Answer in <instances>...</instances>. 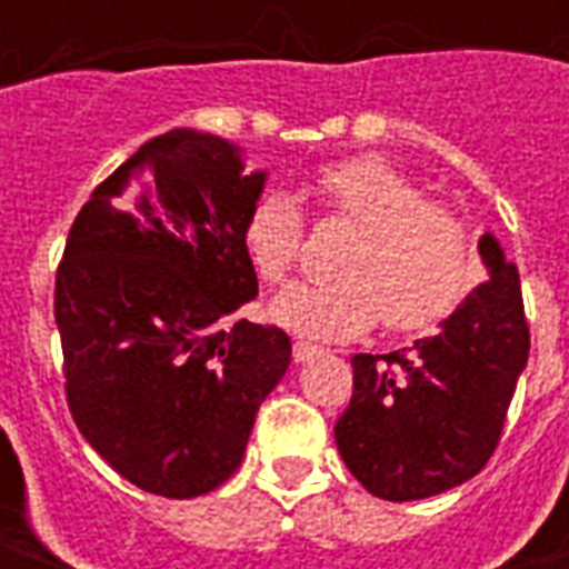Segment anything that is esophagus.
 I'll use <instances>...</instances> for the list:
<instances>
[{
  "label": "esophagus",
  "instance_id": "obj_1",
  "mask_svg": "<svg viewBox=\"0 0 569 569\" xmlns=\"http://www.w3.org/2000/svg\"><path fill=\"white\" fill-rule=\"evenodd\" d=\"M317 353H320V347L308 345V341H296V345H292V359H296V362H308V359H313Z\"/></svg>",
  "mask_w": 569,
  "mask_h": 569
}]
</instances>
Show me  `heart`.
<instances>
[{
    "label": "heart",
    "mask_w": 569,
    "mask_h": 569,
    "mask_svg": "<svg viewBox=\"0 0 569 569\" xmlns=\"http://www.w3.org/2000/svg\"><path fill=\"white\" fill-rule=\"evenodd\" d=\"M313 191L332 219L359 228L338 261L341 280L301 283L271 305L289 332L347 341L378 320L390 332H423L463 305L478 280L476 240L463 216L383 158H350L317 173ZM247 252L264 283L283 286L301 259L305 216L268 191L247 219Z\"/></svg>",
    "instance_id": "1"
}]
</instances>
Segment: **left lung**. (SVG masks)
Segmentation results:
<instances>
[{
	"instance_id": "obj_1",
	"label": "left lung",
	"mask_w": 569,
	"mask_h": 569,
	"mask_svg": "<svg viewBox=\"0 0 569 569\" xmlns=\"http://www.w3.org/2000/svg\"><path fill=\"white\" fill-rule=\"evenodd\" d=\"M478 283L441 329L383 357L357 353L353 396L335 423L347 469L381 500L436 497L485 469L530 353L518 268L493 234Z\"/></svg>"
}]
</instances>
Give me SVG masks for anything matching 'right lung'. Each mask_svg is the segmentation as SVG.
<instances>
[{
    "instance_id": "right-lung-1",
    "label": "right lung",
    "mask_w": 569,
    "mask_h": 569,
    "mask_svg": "<svg viewBox=\"0 0 569 569\" xmlns=\"http://www.w3.org/2000/svg\"><path fill=\"white\" fill-rule=\"evenodd\" d=\"M268 176L200 130L154 137L93 188L57 268L67 402L130 485L188 500L234 476L264 396L289 369L259 296L247 219Z\"/></svg>"
}]
</instances>
